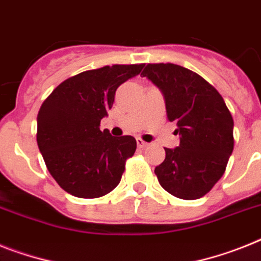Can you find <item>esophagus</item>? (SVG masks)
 <instances>
[{
	"mask_svg": "<svg viewBox=\"0 0 261 261\" xmlns=\"http://www.w3.org/2000/svg\"><path fill=\"white\" fill-rule=\"evenodd\" d=\"M137 144H138V147H139V148H146L148 146L147 142L142 141L141 138H138V139H137Z\"/></svg>",
	"mask_w": 261,
	"mask_h": 261,
	"instance_id": "esophagus-1",
	"label": "esophagus"
}]
</instances>
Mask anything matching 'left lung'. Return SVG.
<instances>
[{"label":"left lung","instance_id":"8db88e82","mask_svg":"<svg viewBox=\"0 0 261 261\" xmlns=\"http://www.w3.org/2000/svg\"><path fill=\"white\" fill-rule=\"evenodd\" d=\"M141 75L161 90L180 143L164 148L155 167L162 187L185 200L204 196L223 176L233 150V119L223 97L204 78L174 63H148Z\"/></svg>","mask_w":261,"mask_h":261}]
</instances>
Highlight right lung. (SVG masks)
<instances>
[{
    "mask_svg": "<svg viewBox=\"0 0 261 261\" xmlns=\"http://www.w3.org/2000/svg\"><path fill=\"white\" fill-rule=\"evenodd\" d=\"M142 65H113L76 74L53 90L37 117V143L56 181L76 198L94 199L119 185L137 150L134 137L100 131L118 87Z\"/></svg>",
    "mask_w": 261,
    "mask_h": 261,
    "instance_id": "add662e5",
    "label": "right lung"
}]
</instances>
